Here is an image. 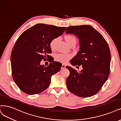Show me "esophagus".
Returning a JSON list of instances; mask_svg holds the SVG:
<instances>
[{"instance_id":"1","label":"esophagus","mask_w":121,"mask_h":121,"mask_svg":"<svg viewBox=\"0 0 121 121\" xmlns=\"http://www.w3.org/2000/svg\"><path fill=\"white\" fill-rule=\"evenodd\" d=\"M65 65H64V64H62V65H61V69H64L65 68Z\"/></svg>"}]
</instances>
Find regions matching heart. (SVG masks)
I'll return each mask as SVG.
<instances>
[{
    "instance_id": "heart-1",
    "label": "heart",
    "mask_w": 121,
    "mask_h": 121,
    "mask_svg": "<svg viewBox=\"0 0 121 121\" xmlns=\"http://www.w3.org/2000/svg\"><path fill=\"white\" fill-rule=\"evenodd\" d=\"M64 39L66 43H67L69 46L73 44H76L77 43V39L76 37L72 35H68L65 36ZM57 40V39H54L50 43V48L51 49H53L55 47V43ZM70 56L69 55H61V54H59L57 55L56 56V60L57 61H59L62 63H66L68 61L69 59H70Z\"/></svg>"
}]
</instances>
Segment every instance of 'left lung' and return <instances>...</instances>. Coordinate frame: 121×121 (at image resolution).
<instances>
[{"label": "left lung", "mask_w": 121, "mask_h": 121, "mask_svg": "<svg viewBox=\"0 0 121 121\" xmlns=\"http://www.w3.org/2000/svg\"><path fill=\"white\" fill-rule=\"evenodd\" d=\"M65 32L77 36L80 43V50L70 64L82 67L78 72L66 66L70 72L66 80V87L78 97L92 96L101 90L110 74L111 57L109 46L100 33L88 25L69 26Z\"/></svg>", "instance_id": "obj_1"}]
</instances>
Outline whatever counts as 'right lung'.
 I'll return each mask as SVG.
<instances>
[{
  "label": "right lung",
  "mask_w": 121,
  "mask_h": 121,
  "mask_svg": "<svg viewBox=\"0 0 121 121\" xmlns=\"http://www.w3.org/2000/svg\"><path fill=\"white\" fill-rule=\"evenodd\" d=\"M65 27L37 24L27 29L16 41L11 55L12 78L25 93L35 95L49 86L51 77L59 72L61 64L52 61L48 66L40 65L52 53L51 41L62 35Z\"/></svg>",
  "instance_id": "add662e5"
}]
</instances>
